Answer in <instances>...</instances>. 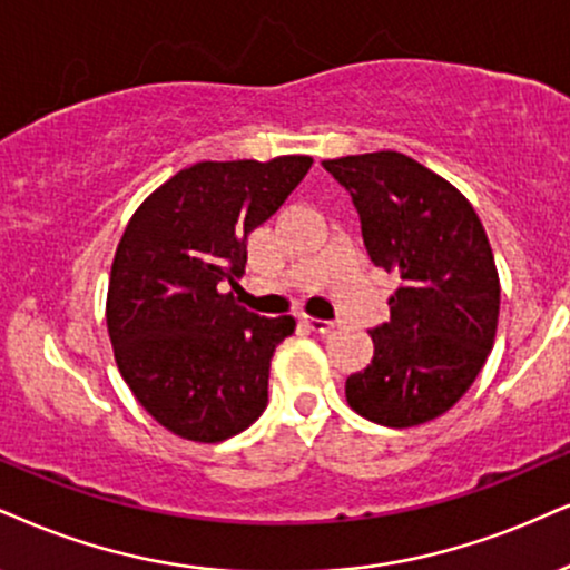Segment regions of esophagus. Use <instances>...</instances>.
<instances>
[{"label": "esophagus", "instance_id": "34e87169", "mask_svg": "<svg viewBox=\"0 0 570 570\" xmlns=\"http://www.w3.org/2000/svg\"><path fill=\"white\" fill-rule=\"evenodd\" d=\"M301 325L312 330V333H320V335H327L335 330V322L330 320H317V317H306V314H301Z\"/></svg>", "mask_w": 570, "mask_h": 570}]
</instances>
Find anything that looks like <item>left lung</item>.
<instances>
[{"instance_id": "8db88e82", "label": "left lung", "mask_w": 570, "mask_h": 570, "mask_svg": "<svg viewBox=\"0 0 570 570\" xmlns=\"http://www.w3.org/2000/svg\"><path fill=\"white\" fill-rule=\"evenodd\" d=\"M322 166L351 193L372 262L402 279L346 402L377 425H423L465 396L494 346L500 274L487 229L460 189L404 153Z\"/></svg>"}]
</instances>
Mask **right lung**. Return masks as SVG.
<instances>
[{
	"instance_id": "1",
	"label": "right lung",
	"mask_w": 570,
	"mask_h": 570,
	"mask_svg": "<svg viewBox=\"0 0 570 570\" xmlns=\"http://www.w3.org/2000/svg\"><path fill=\"white\" fill-rule=\"evenodd\" d=\"M308 156L203 160L174 174L126 224L108 283L118 372L166 431L216 444L256 423L269 364L296 320L258 317L224 293L248 235L306 177Z\"/></svg>"
}]
</instances>
